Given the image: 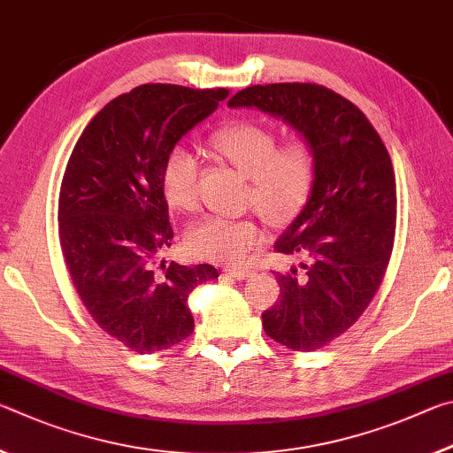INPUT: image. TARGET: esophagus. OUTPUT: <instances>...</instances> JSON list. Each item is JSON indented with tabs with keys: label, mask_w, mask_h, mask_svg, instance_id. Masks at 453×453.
<instances>
[{
	"label": "esophagus",
	"mask_w": 453,
	"mask_h": 453,
	"mask_svg": "<svg viewBox=\"0 0 453 453\" xmlns=\"http://www.w3.org/2000/svg\"><path fill=\"white\" fill-rule=\"evenodd\" d=\"M225 273L231 276V279H234V280H247V279H250V276H252L250 271H241V268H226Z\"/></svg>",
	"instance_id": "esophagus-1"
}]
</instances>
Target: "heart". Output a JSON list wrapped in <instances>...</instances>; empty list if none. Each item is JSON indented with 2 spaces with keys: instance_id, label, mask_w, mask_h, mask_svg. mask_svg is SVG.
Instances as JSON below:
<instances>
[{
  "instance_id": "obj_1",
  "label": "heart",
  "mask_w": 453,
  "mask_h": 453,
  "mask_svg": "<svg viewBox=\"0 0 453 453\" xmlns=\"http://www.w3.org/2000/svg\"><path fill=\"white\" fill-rule=\"evenodd\" d=\"M211 145L250 177V203L268 220L292 219L311 196L314 155L306 141L290 139L276 145V134L271 129L250 121H236L214 131ZM161 188L173 209H196L198 163L187 147H173L165 157ZM265 239L263 226L252 219L206 217L187 233V247L198 258L242 265Z\"/></svg>"
}]
</instances>
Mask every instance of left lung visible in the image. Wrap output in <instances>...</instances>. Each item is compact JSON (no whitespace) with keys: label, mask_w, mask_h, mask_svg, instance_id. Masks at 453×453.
<instances>
[{"label":"left lung","mask_w":453,"mask_h":453,"mask_svg":"<svg viewBox=\"0 0 453 453\" xmlns=\"http://www.w3.org/2000/svg\"><path fill=\"white\" fill-rule=\"evenodd\" d=\"M228 107L280 117L312 149L311 196L274 244L303 263L276 273L280 295L263 328L290 350L314 352L342 336L382 284L395 234L390 155L366 115L328 87L252 85Z\"/></svg>","instance_id":"8db88e82"}]
</instances>
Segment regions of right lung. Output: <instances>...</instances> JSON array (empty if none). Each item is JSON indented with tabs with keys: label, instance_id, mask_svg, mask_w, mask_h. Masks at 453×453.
I'll list each match as a JSON object with an SVG mask.
<instances>
[{
	"label": "right lung",
	"instance_id": "add662e5",
	"mask_svg": "<svg viewBox=\"0 0 453 453\" xmlns=\"http://www.w3.org/2000/svg\"><path fill=\"white\" fill-rule=\"evenodd\" d=\"M228 89L147 83L109 101L75 142L59 190V242L71 280L103 332L153 354L195 330L187 298L211 265L158 263L171 247L165 157Z\"/></svg>",
	"mask_w": 453,
	"mask_h": 453
}]
</instances>
